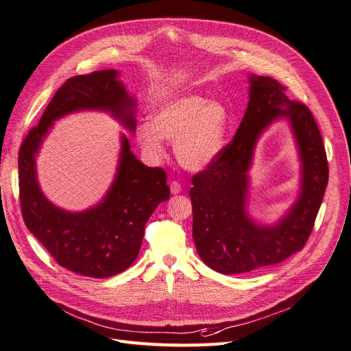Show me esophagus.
<instances>
[{
	"label": "esophagus",
	"mask_w": 351,
	"mask_h": 351,
	"mask_svg": "<svg viewBox=\"0 0 351 351\" xmlns=\"http://www.w3.org/2000/svg\"><path fill=\"white\" fill-rule=\"evenodd\" d=\"M171 192L173 195H178V194H180V192H182V186H180L178 180H173V182H171Z\"/></svg>",
	"instance_id": "1"
}]
</instances>
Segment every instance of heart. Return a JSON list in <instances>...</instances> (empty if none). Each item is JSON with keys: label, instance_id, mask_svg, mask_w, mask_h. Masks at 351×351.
I'll return each instance as SVG.
<instances>
[{"label": "heart", "instance_id": "b5f03b06", "mask_svg": "<svg viewBox=\"0 0 351 351\" xmlns=\"http://www.w3.org/2000/svg\"><path fill=\"white\" fill-rule=\"evenodd\" d=\"M149 119L135 131L143 152L159 159L165 154L163 140H175L176 159L189 171H202L217 159L232 123L230 110L223 101L191 93L160 99Z\"/></svg>", "mask_w": 351, "mask_h": 351}]
</instances>
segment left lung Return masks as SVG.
I'll return each instance as SVG.
<instances>
[{"label":"left lung","instance_id":"left-lung-1","mask_svg":"<svg viewBox=\"0 0 351 351\" xmlns=\"http://www.w3.org/2000/svg\"><path fill=\"white\" fill-rule=\"evenodd\" d=\"M278 119L291 125L300 152L301 191L276 225H259L245 210L256 143ZM328 185L326 153L311 110L286 96V87L250 75V101L233 140L207 169L192 178V236L199 258L221 274L274 265L306 243Z\"/></svg>","mask_w":351,"mask_h":351}]
</instances>
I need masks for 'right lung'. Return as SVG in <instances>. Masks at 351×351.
<instances>
[{"mask_svg":"<svg viewBox=\"0 0 351 351\" xmlns=\"http://www.w3.org/2000/svg\"><path fill=\"white\" fill-rule=\"evenodd\" d=\"M118 75L117 70H101L66 80L19 150L20 204L29 232L61 267L93 278L117 276L137 259L147 220L171 195L166 172L143 165L122 134L117 173L106 195L96 206L73 213L43 195L36 154L53 122L73 112H109L134 132L137 100Z\"/></svg>","mask_w":351,"mask_h":351,"instance_id":"1","label":"right lung"}]
</instances>
